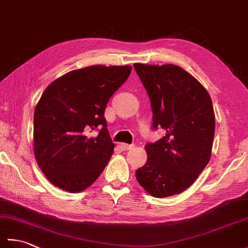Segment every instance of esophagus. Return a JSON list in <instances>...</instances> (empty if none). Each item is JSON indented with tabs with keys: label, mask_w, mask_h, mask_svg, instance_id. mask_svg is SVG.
Returning <instances> with one entry per match:
<instances>
[{
	"label": "esophagus",
	"mask_w": 248,
	"mask_h": 248,
	"mask_svg": "<svg viewBox=\"0 0 248 248\" xmlns=\"http://www.w3.org/2000/svg\"><path fill=\"white\" fill-rule=\"evenodd\" d=\"M134 147V145H129V144H121V148L123 150H130L132 149Z\"/></svg>",
	"instance_id": "1"
}]
</instances>
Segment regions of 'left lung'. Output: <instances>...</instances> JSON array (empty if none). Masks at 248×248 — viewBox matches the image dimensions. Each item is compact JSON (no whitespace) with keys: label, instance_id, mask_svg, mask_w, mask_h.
Wrapping results in <instances>:
<instances>
[{"label":"left lung","instance_id":"obj_1","mask_svg":"<svg viewBox=\"0 0 248 248\" xmlns=\"http://www.w3.org/2000/svg\"><path fill=\"white\" fill-rule=\"evenodd\" d=\"M148 93L152 127L166 131L145 146L146 164L135 171L139 183L156 198L180 194L210 161L215 131L212 100L196 78L176 65L134 64Z\"/></svg>","mask_w":248,"mask_h":248}]
</instances>
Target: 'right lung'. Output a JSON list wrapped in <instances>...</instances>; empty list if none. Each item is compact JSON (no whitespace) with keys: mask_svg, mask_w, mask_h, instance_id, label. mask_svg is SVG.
Here are the masks:
<instances>
[{"mask_svg":"<svg viewBox=\"0 0 248 248\" xmlns=\"http://www.w3.org/2000/svg\"><path fill=\"white\" fill-rule=\"evenodd\" d=\"M131 66H91L56 78L34 113V154L48 180L64 191H84L114 152L104 110L129 78ZM98 131L92 137V130Z\"/></svg>","mask_w":248,"mask_h":248,"instance_id":"obj_1","label":"right lung"}]
</instances>
